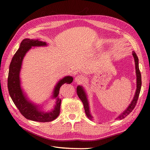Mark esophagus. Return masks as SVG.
I'll return each mask as SVG.
<instances>
[{
	"label": "esophagus",
	"mask_w": 150,
	"mask_h": 150,
	"mask_svg": "<svg viewBox=\"0 0 150 150\" xmlns=\"http://www.w3.org/2000/svg\"><path fill=\"white\" fill-rule=\"evenodd\" d=\"M84 79V77L82 75H78L76 76V78L74 79V81L76 83H81V81H83Z\"/></svg>",
	"instance_id": "1"
}]
</instances>
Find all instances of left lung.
Returning a JSON list of instances; mask_svg holds the SVG:
<instances>
[{
	"label": "left lung",
	"mask_w": 150,
	"mask_h": 150,
	"mask_svg": "<svg viewBox=\"0 0 150 150\" xmlns=\"http://www.w3.org/2000/svg\"><path fill=\"white\" fill-rule=\"evenodd\" d=\"M133 56L134 59V63H135V69H136V75H137V89H136L134 96L133 97V100L131 101V103L129 104L126 110L122 112V113L117 116L116 120H122L124 119L126 116H128L129 113L133 110L136 104H137L138 99L139 97V94L141 91V86H142V76H141V73L139 69V63H138V58L137 55V54L135 53L134 51H133L132 52ZM77 94H78V97L83 102L86 115L87 117L90 120H93V116L91 114L90 112V108H89V101L88 99V95L87 93H86L85 89L83 88V86L79 85L77 87Z\"/></svg>",
	"instance_id": "obj_1"
}]
</instances>
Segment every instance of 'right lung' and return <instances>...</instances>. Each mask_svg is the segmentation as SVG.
Instances as JSON below:
<instances>
[{
  "label": "right lung",
  "mask_w": 150,
  "mask_h": 150,
  "mask_svg": "<svg viewBox=\"0 0 150 150\" xmlns=\"http://www.w3.org/2000/svg\"><path fill=\"white\" fill-rule=\"evenodd\" d=\"M46 42L39 39H24L21 42L20 47L12 57L8 71L7 86L10 96L13 103L21 114L26 119L38 122H49L55 120L60 113L61 99L59 98V89L62 84H70L73 78L67 76L58 81L54 88L51 98L56 99V104L51 111H44L39 104L32 102L27 96L24 89L21 87L20 78L21 70L24 57L32 47L47 46Z\"/></svg>",
  "instance_id": "right-lung-1"
}]
</instances>
